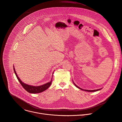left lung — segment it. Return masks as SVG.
Segmentation results:
<instances>
[{
    "instance_id": "8db88e82",
    "label": "left lung",
    "mask_w": 122,
    "mask_h": 122,
    "mask_svg": "<svg viewBox=\"0 0 122 122\" xmlns=\"http://www.w3.org/2000/svg\"><path fill=\"white\" fill-rule=\"evenodd\" d=\"M73 83H74V84H75V85L77 87V88H79V89H80V90H83V91H87V92H96V91H99V90H101L102 89V88L101 89H97V90H85V89H82V88H80V87H79L78 86H77L74 82V81H73Z\"/></svg>"
}]
</instances>
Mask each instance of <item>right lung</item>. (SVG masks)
I'll return each instance as SVG.
<instances>
[{
    "label": "right lung",
    "instance_id": "right-lung-1",
    "mask_svg": "<svg viewBox=\"0 0 122 122\" xmlns=\"http://www.w3.org/2000/svg\"><path fill=\"white\" fill-rule=\"evenodd\" d=\"M14 71L15 74L17 77V79H18L19 81L20 82V84L21 86L23 87V88L25 89V90L27 91L28 92L32 94H36V93H41L43 92V91L46 90L47 88L50 87L51 86V82H52V79L51 80V81L48 82L46 84H44L43 85H40V86H32L28 84H26L25 83H24L20 79L19 76H18L17 72H16L14 66Z\"/></svg>",
    "mask_w": 122,
    "mask_h": 122
}]
</instances>
